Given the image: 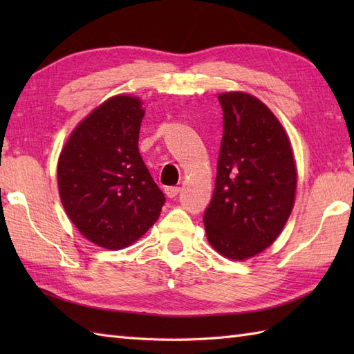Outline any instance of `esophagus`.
I'll return each mask as SVG.
<instances>
[{"mask_svg":"<svg viewBox=\"0 0 354 354\" xmlns=\"http://www.w3.org/2000/svg\"><path fill=\"white\" fill-rule=\"evenodd\" d=\"M165 194H167L169 198H175L176 194L181 192V189H179V187H165Z\"/></svg>","mask_w":354,"mask_h":354,"instance_id":"esophagus-1","label":"esophagus"}]
</instances>
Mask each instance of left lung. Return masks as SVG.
Here are the masks:
<instances>
[{
    "label": "left lung",
    "instance_id": "left-lung-1",
    "mask_svg": "<svg viewBox=\"0 0 354 354\" xmlns=\"http://www.w3.org/2000/svg\"><path fill=\"white\" fill-rule=\"evenodd\" d=\"M223 137L213 199L204 214L208 243L230 260H248L281 234L297 194L288 133L248 93L219 94Z\"/></svg>",
    "mask_w": 354,
    "mask_h": 354
}]
</instances>
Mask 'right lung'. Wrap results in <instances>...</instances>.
<instances>
[{"label":"right lung","mask_w":354,"mask_h":354,"mask_svg":"<svg viewBox=\"0 0 354 354\" xmlns=\"http://www.w3.org/2000/svg\"><path fill=\"white\" fill-rule=\"evenodd\" d=\"M141 99L118 94L74 127L57 160L66 216L89 242L122 250L160 217L165 202L138 150Z\"/></svg>","instance_id":"obj_1"}]
</instances>
